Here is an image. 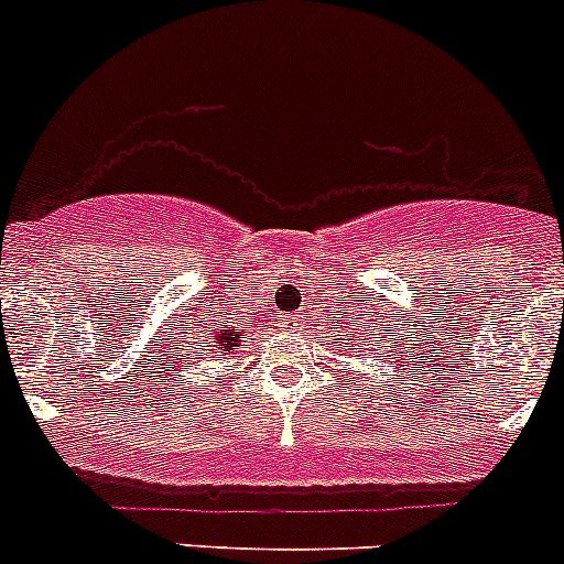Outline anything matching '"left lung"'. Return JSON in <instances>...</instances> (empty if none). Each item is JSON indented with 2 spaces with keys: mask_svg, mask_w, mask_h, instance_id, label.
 Instances as JSON below:
<instances>
[{
  "mask_svg": "<svg viewBox=\"0 0 564 564\" xmlns=\"http://www.w3.org/2000/svg\"><path fill=\"white\" fill-rule=\"evenodd\" d=\"M344 340H355V338H344Z\"/></svg>",
  "mask_w": 564,
  "mask_h": 564,
  "instance_id": "8db88e82",
  "label": "left lung"
}]
</instances>
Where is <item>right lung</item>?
<instances>
[{
	"label": "right lung",
	"instance_id": "obj_1",
	"mask_svg": "<svg viewBox=\"0 0 564 564\" xmlns=\"http://www.w3.org/2000/svg\"><path fill=\"white\" fill-rule=\"evenodd\" d=\"M242 333H237V327L231 324H220L218 329H209V355H226L229 358L231 349L242 346Z\"/></svg>",
	"mask_w": 564,
	"mask_h": 564
}]
</instances>
